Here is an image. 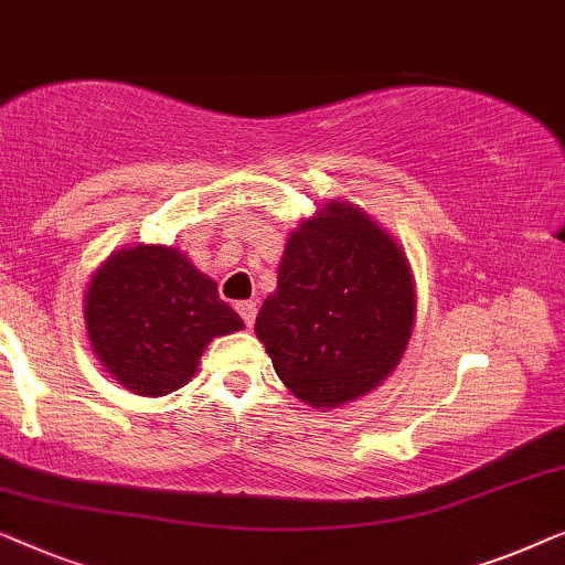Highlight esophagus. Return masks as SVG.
Segmentation results:
<instances>
[{"label": "esophagus", "mask_w": 565, "mask_h": 565, "mask_svg": "<svg viewBox=\"0 0 565 565\" xmlns=\"http://www.w3.org/2000/svg\"><path fill=\"white\" fill-rule=\"evenodd\" d=\"M235 309H237V315L243 317V322L248 324V328H253V322H256V312H258L256 301H237Z\"/></svg>", "instance_id": "1"}]
</instances>
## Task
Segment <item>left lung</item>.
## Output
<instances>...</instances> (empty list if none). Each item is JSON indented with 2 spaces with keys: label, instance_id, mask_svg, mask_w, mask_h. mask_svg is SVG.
<instances>
[{
  "label": "left lung",
  "instance_id": "8db88e82",
  "mask_svg": "<svg viewBox=\"0 0 565 565\" xmlns=\"http://www.w3.org/2000/svg\"><path fill=\"white\" fill-rule=\"evenodd\" d=\"M415 315L402 245L359 204L330 200L286 237L256 335L297 399L338 409L399 365Z\"/></svg>",
  "mask_w": 565,
  "mask_h": 565
}]
</instances>
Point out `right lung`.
Returning a JSON list of instances; mask_svg holds the SVG:
<instances>
[{"mask_svg": "<svg viewBox=\"0 0 565 565\" xmlns=\"http://www.w3.org/2000/svg\"><path fill=\"white\" fill-rule=\"evenodd\" d=\"M84 322L105 371L140 396L186 386L206 345L245 328L186 253L153 243L115 250L92 274Z\"/></svg>", "mask_w": 565, "mask_h": 565, "instance_id": "add662e5", "label": "right lung"}]
</instances>
